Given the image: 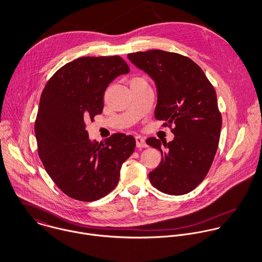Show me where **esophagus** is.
<instances>
[{
	"label": "esophagus",
	"instance_id": "esophagus-1",
	"mask_svg": "<svg viewBox=\"0 0 262 262\" xmlns=\"http://www.w3.org/2000/svg\"><path fill=\"white\" fill-rule=\"evenodd\" d=\"M136 144H137V147L138 148H147V144H146V141L143 137L141 136H137L136 137Z\"/></svg>",
	"mask_w": 262,
	"mask_h": 262
}]
</instances>
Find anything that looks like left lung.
<instances>
[{"label":"left lung","mask_w":262,"mask_h":262,"mask_svg":"<svg viewBox=\"0 0 262 262\" xmlns=\"http://www.w3.org/2000/svg\"><path fill=\"white\" fill-rule=\"evenodd\" d=\"M127 57L156 84L155 118L164 120L165 126L175 125L172 142L146 141L162 155L149 179L164 193H188L207 176L219 146L222 115L215 91L200 66L187 56L152 50Z\"/></svg>","instance_id":"1"}]
</instances>
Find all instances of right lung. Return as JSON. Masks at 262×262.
Here are the masks:
<instances>
[{"label":"right lung","instance_id":"obj_1","mask_svg":"<svg viewBox=\"0 0 262 262\" xmlns=\"http://www.w3.org/2000/svg\"><path fill=\"white\" fill-rule=\"evenodd\" d=\"M128 72L118 55L84 56L56 71L41 93L34 125L38 155L56 186L74 200L108 194L135 151L133 136L118 133L99 144L89 140L85 124L101 114L108 85Z\"/></svg>","mask_w":262,"mask_h":262}]
</instances>
